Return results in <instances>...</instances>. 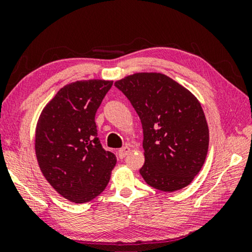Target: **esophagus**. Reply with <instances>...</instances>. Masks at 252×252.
Returning a JSON list of instances; mask_svg holds the SVG:
<instances>
[{
  "instance_id": "esophagus-1",
  "label": "esophagus",
  "mask_w": 252,
  "mask_h": 252,
  "mask_svg": "<svg viewBox=\"0 0 252 252\" xmlns=\"http://www.w3.org/2000/svg\"><path fill=\"white\" fill-rule=\"evenodd\" d=\"M129 153H130V147L125 146V147L122 148V149L118 151V155H119L120 158H124L127 154H129Z\"/></svg>"
}]
</instances>
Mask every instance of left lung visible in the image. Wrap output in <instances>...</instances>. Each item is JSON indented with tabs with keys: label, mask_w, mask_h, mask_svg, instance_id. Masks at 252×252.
Masks as SVG:
<instances>
[{
	"label": "left lung",
	"mask_w": 252,
	"mask_h": 252,
	"mask_svg": "<svg viewBox=\"0 0 252 252\" xmlns=\"http://www.w3.org/2000/svg\"><path fill=\"white\" fill-rule=\"evenodd\" d=\"M115 86L132 103L143 128L140 174L151 187L173 192L199 173L209 149V126L201 103L167 75L139 72Z\"/></svg>",
	"instance_id": "left-lung-1"
}]
</instances>
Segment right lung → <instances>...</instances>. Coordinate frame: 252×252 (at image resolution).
<instances>
[{
  "label": "right lung",
  "mask_w": 252,
  "mask_h": 252,
  "mask_svg": "<svg viewBox=\"0 0 252 252\" xmlns=\"http://www.w3.org/2000/svg\"><path fill=\"white\" fill-rule=\"evenodd\" d=\"M112 80L71 82L57 92L40 113L35 155L51 187L67 201L87 203L108 186L117 158L103 149L95 115Z\"/></svg>",
  "instance_id": "1"
}]
</instances>
